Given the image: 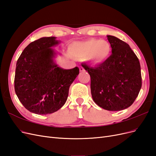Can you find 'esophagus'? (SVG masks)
I'll return each instance as SVG.
<instances>
[{
    "instance_id": "1",
    "label": "esophagus",
    "mask_w": 156,
    "mask_h": 156,
    "mask_svg": "<svg viewBox=\"0 0 156 156\" xmlns=\"http://www.w3.org/2000/svg\"><path fill=\"white\" fill-rule=\"evenodd\" d=\"M79 71H80V72H84V71H85V70H84V69L82 66H80V67H79Z\"/></svg>"
}]
</instances>
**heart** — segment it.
<instances>
[{
	"label": "heart",
	"instance_id": "obj_1",
	"mask_svg": "<svg viewBox=\"0 0 156 156\" xmlns=\"http://www.w3.org/2000/svg\"><path fill=\"white\" fill-rule=\"evenodd\" d=\"M71 53L80 58H87L95 65L105 62L110 57L112 48L106 40L90 38L74 42L70 46Z\"/></svg>",
	"mask_w": 156,
	"mask_h": 156
}]
</instances>
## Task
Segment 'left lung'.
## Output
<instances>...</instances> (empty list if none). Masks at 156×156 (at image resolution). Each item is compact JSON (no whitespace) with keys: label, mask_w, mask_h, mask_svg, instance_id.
<instances>
[{"label":"left lung","mask_w":156,"mask_h":156,"mask_svg":"<svg viewBox=\"0 0 156 156\" xmlns=\"http://www.w3.org/2000/svg\"><path fill=\"white\" fill-rule=\"evenodd\" d=\"M112 54L95 67L83 65L90 75L94 101L107 111L124 110L131 106L142 86L140 66L129 45L118 37L107 35Z\"/></svg>","instance_id":"1"}]
</instances>
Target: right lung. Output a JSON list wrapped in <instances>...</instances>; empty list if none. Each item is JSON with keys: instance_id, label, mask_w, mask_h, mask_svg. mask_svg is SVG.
Wrapping results in <instances>:
<instances>
[{"instance_id": "add662e5", "label": "right lung", "mask_w": 156, "mask_h": 156, "mask_svg": "<svg viewBox=\"0 0 156 156\" xmlns=\"http://www.w3.org/2000/svg\"><path fill=\"white\" fill-rule=\"evenodd\" d=\"M56 37H43L28 45L19 58L16 69L15 91L27 110L37 115L57 111L66 101L69 88L79 73L75 67L66 69L55 58L52 48L60 44Z\"/></svg>"}]
</instances>
